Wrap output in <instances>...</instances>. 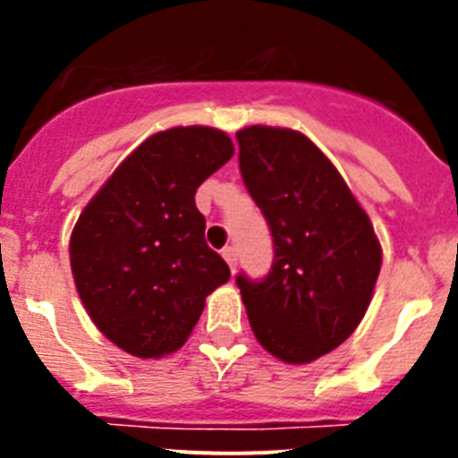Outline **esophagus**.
<instances>
[{
	"instance_id": "obj_1",
	"label": "esophagus",
	"mask_w": 458,
	"mask_h": 458,
	"mask_svg": "<svg viewBox=\"0 0 458 458\" xmlns=\"http://www.w3.org/2000/svg\"><path fill=\"white\" fill-rule=\"evenodd\" d=\"M222 257H225V261L229 264V268L236 270V264H238V250L233 248V245H229V248L222 250Z\"/></svg>"
}]
</instances>
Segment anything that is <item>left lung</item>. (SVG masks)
<instances>
[{
	"mask_svg": "<svg viewBox=\"0 0 458 458\" xmlns=\"http://www.w3.org/2000/svg\"><path fill=\"white\" fill-rule=\"evenodd\" d=\"M242 183L273 238L268 275L236 284L259 344L305 365L337 349L365 317L380 270L367 213L305 135L252 125L236 132Z\"/></svg>",
	"mask_w": 458,
	"mask_h": 458,
	"instance_id": "left-lung-1",
	"label": "left lung"
}]
</instances>
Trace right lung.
<instances>
[{"instance_id":"add662e5","label":"right lung","mask_w":458,"mask_h":458,"mask_svg":"<svg viewBox=\"0 0 458 458\" xmlns=\"http://www.w3.org/2000/svg\"><path fill=\"white\" fill-rule=\"evenodd\" d=\"M233 156L220 131L148 137L89 201L71 236V268L89 317L119 349L160 358L188 339L206 295L229 279L206 245L194 192Z\"/></svg>"}]
</instances>
